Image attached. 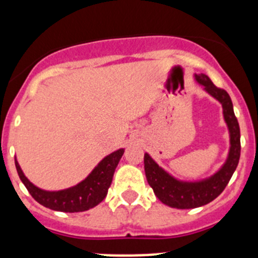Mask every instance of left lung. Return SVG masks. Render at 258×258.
<instances>
[{"label": "left lung", "mask_w": 258, "mask_h": 258, "mask_svg": "<svg viewBox=\"0 0 258 258\" xmlns=\"http://www.w3.org/2000/svg\"><path fill=\"white\" fill-rule=\"evenodd\" d=\"M195 79L210 95L221 103L224 119L230 133V150L221 169L208 179L199 181H181L175 179L145 153L144 169L149 185L153 187L154 194L161 203L175 209L200 208L215 200L225 190L240 160V126L233 113L230 95L225 89L217 88L206 74H195Z\"/></svg>", "instance_id": "1"}]
</instances>
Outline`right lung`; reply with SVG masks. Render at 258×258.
<instances>
[{
  "instance_id": "add662e5",
  "label": "right lung",
  "mask_w": 258,
  "mask_h": 258,
  "mask_svg": "<svg viewBox=\"0 0 258 258\" xmlns=\"http://www.w3.org/2000/svg\"><path fill=\"white\" fill-rule=\"evenodd\" d=\"M123 154L124 149H119L109 154L93 169V171L83 181L77 184L76 186L59 191H46L37 187L25 176L16 159L15 164L21 181L25 184L28 192L37 203L54 211L81 212L94 208L104 200L113 180L114 171Z\"/></svg>"
}]
</instances>
